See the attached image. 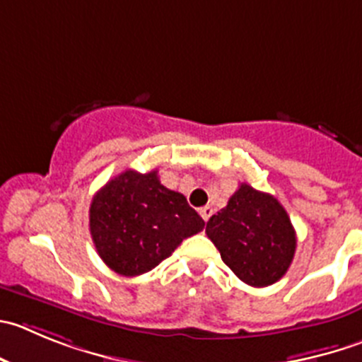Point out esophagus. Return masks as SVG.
Wrapping results in <instances>:
<instances>
[{
	"label": "esophagus",
	"mask_w": 362,
	"mask_h": 362,
	"mask_svg": "<svg viewBox=\"0 0 362 362\" xmlns=\"http://www.w3.org/2000/svg\"><path fill=\"white\" fill-rule=\"evenodd\" d=\"M199 213H201V216L204 218V222H208L209 216H211V213H213V209L209 208V206H204V208L199 209Z\"/></svg>",
	"instance_id": "obj_1"
}]
</instances>
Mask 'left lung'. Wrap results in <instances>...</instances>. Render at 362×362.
<instances>
[{
  "label": "left lung",
  "mask_w": 362,
  "mask_h": 362,
  "mask_svg": "<svg viewBox=\"0 0 362 362\" xmlns=\"http://www.w3.org/2000/svg\"><path fill=\"white\" fill-rule=\"evenodd\" d=\"M206 235L236 277L254 288L270 286L286 274L297 235L286 209L270 194L242 183L223 209L206 223Z\"/></svg>",
  "instance_id": "1"
}]
</instances>
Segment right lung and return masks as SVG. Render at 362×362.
<instances>
[{
	"mask_svg": "<svg viewBox=\"0 0 362 362\" xmlns=\"http://www.w3.org/2000/svg\"><path fill=\"white\" fill-rule=\"evenodd\" d=\"M204 229L187 197L149 174L127 168L110 179L90 204V235L101 259L126 277L146 274L185 238Z\"/></svg>",
	"mask_w": 362,
	"mask_h": 362,
	"instance_id": "right-lung-1",
	"label": "right lung"
}]
</instances>
